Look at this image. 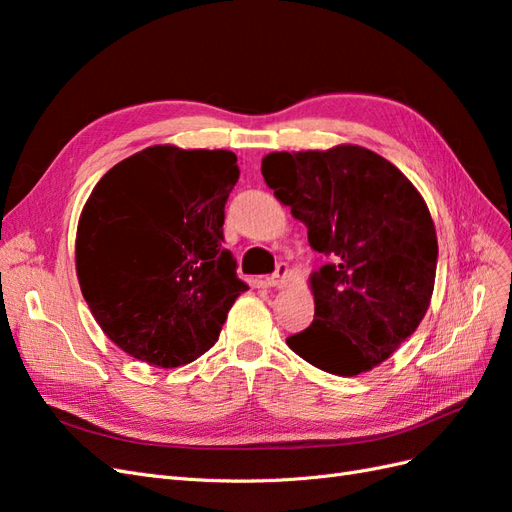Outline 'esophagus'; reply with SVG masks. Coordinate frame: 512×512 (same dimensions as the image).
<instances>
[{
    "mask_svg": "<svg viewBox=\"0 0 512 512\" xmlns=\"http://www.w3.org/2000/svg\"><path fill=\"white\" fill-rule=\"evenodd\" d=\"M290 277V269H288V265L286 262H280V265H277V269H275V273H271L269 277H267V284L269 286H282L286 280Z\"/></svg>",
    "mask_w": 512,
    "mask_h": 512,
    "instance_id": "esophagus-1",
    "label": "esophagus"
}]
</instances>
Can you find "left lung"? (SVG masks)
<instances>
[{
    "mask_svg": "<svg viewBox=\"0 0 512 512\" xmlns=\"http://www.w3.org/2000/svg\"><path fill=\"white\" fill-rule=\"evenodd\" d=\"M262 177L329 256L309 277L314 322L286 344L335 376L378 367L425 318L438 237L423 196L397 166L359 145L273 151Z\"/></svg>",
    "mask_w": 512,
    "mask_h": 512,
    "instance_id": "8db88e82",
    "label": "left lung"
}]
</instances>
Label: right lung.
Returning a JSON list of instances; mask_svg holds the SVG:
<instances>
[{
  "label": "right lung",
  "mask_w": 512,
  "mask_h": 512,
  "mask_svg": "<svg viewBox=\"0 0 512 512\" xmlns=\"http://www.w3.org/2000/svg\"><path fill=\"white\" fill-rule=\"evenodd\" d=\"M239 179L226 149L153 145L96 183L76 228V275L100 329L138 361L179 367L218 342L247 290L224 241Z\"/></svg>",
  "instance_id": "right-lung-1"
}]
</instances>
